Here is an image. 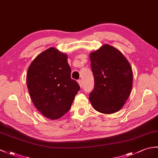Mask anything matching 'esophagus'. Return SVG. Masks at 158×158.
Wrapping results in <instances>:
<instances>
[{"instance_id": "obj_1", "label": "esophagus", "mask_w": 158, "mask_h": 158, "mask_svg": "<svg viewBox=\"0 0 158 158\" xmlns=\"http://www.w3.org/2000/svg\"><path fill=\"white\" fill-rule=\"evenodd\" d=\"M78 83H79V86H80V87L81 88L82 87V81L81 80V79H79V80H78Z\"/></svg>"}]
</instances>
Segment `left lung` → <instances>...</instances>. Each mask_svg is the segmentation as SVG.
<instances>
[{
  "instance_id": "1",
  "label": "left lung",
  "mask_w": 158,
  "mask_h": 158,
  "mask_svg": "<svg viewBox=\"0 0 158 158\" xmlns=\"http://www.w3.org/2000/svg\"><path fill=\"white\" fill-rule=\"evenodd\" d=\"M94 88L89 101L99 112L110 114L125 104L133 87L131 64L116 48L104 44L89 54Z\"/></svg>"
}]
</instances>
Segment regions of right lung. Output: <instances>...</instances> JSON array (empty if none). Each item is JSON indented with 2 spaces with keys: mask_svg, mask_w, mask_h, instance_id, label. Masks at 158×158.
Masks as SVG:
<instances>
[{
  "mask_svg": "<svg viewBox=\"0 0 158 158\" xmlns=\"http://www.w3.org/2000/svg\"><path fill=\"white\" fill-rule=\"evenodd\" d=\"M67 55L55 48L44 51L29 65L27 86L36 109L48 118L55 120L71 108L79 84L71 78Z\"/></svg>",
  "mask_w": 158,
  "mask_h": 158,
  "instance_id": "1",
  "label": "right lung"
}]
</instances>
